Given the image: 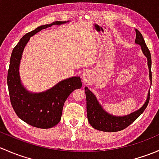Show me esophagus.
Returning a JSON list of instances; mask_svg holds the SVG:
<instances>
[{"mask_svg":"<svg viewBox=\"0 0 159 159\" xmlns=\"http://www.w3.org/2000/svg\"><path fill=\"white\" fill-rule=\"evenodd\" d=\"M91 74L89 70H86L82 74V79L84 82L88 83L91 80Z\"/></svg>","mask_w":159,"mask_h":159,"instance_id":"obj_1","label":"esophagus"}]
</instances>
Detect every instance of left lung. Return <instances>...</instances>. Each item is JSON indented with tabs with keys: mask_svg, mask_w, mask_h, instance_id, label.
Listing matches in <instances>:
<instances>
[{
	"mask_svg": "<svg viewBox=\"0 0 159 159\" xmlns=\"http://www.w3.org/2000/svg\"><path fill=\"white\" fill-rule=\"evenodd\" d=\"M136 31L135 43L139 44L142 48V52L148 59V66L149 69V78L152 81V57H151L150 51L146 46L142 34L137 29ZM86 94V103H87V116L89 122L94 129L102 131H109L115 132L119 131L129 127L130 125L134 122L144 112L146 107L148 106L150 98V92H148V98L145 101L143 106L136 111L132 112L128 115L125 116H115L108 114L105 111L99 104L96 98L95 95L91 92L87 87L84 88Z\"/></svg>",
	"mask_w": 159,
	"mask_h": 159,
	"instance_id": "1",
	"label": "left lung"
}]
</instances>
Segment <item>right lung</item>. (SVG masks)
Masks as SVG:
<instances>
[{
  "label": "right lung",
  "instance_id": "obj_1",
  "mask_svg": "<svg viewBox=\"0 0 159 159\" xmlns=\"http://www.w3.org/2000/svg\"><path fill=\"white\" fill-rule=\"evenodd\" d=\"M68 22V21H67ZM65 21H54L27 33L20 40L11 53L7 72V86L11 105L17 116L30 125L39 129H50L61 121L64 104L74 90L81 89L80 77H71L57 83L51 89L41 93H31L21 84L19 65L24 48L30 37L52 25Z\"/></svg>",
  "mask_w": 159,
  "mask_h": 159
}]
</instances>
